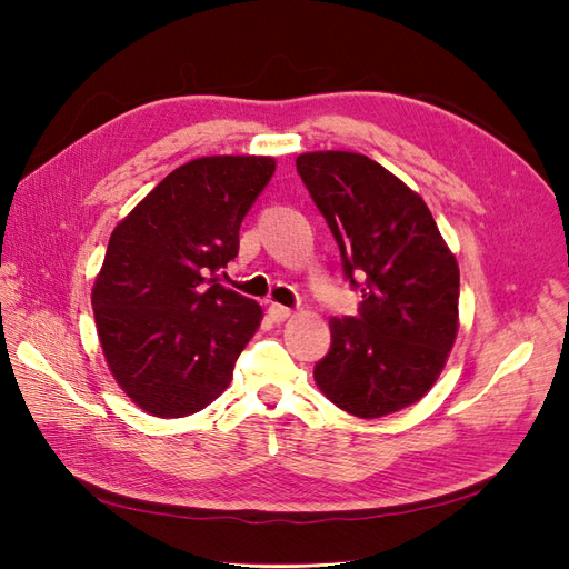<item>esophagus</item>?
<instances>
[{
    "instance_id": "1",
    "label": "esophagus",
    "mask_w": 569,
    "mask_h": 569,
    "mask_svg": "<svg viewBox=\"0 0 569 569\" xmlns=\"http://www.w3.org/2000/svg\"><path fill=\"white\" fill-rule=\"evenodd\" d=\"M268 313H270V318H272L274 322H282V320H287V318L291 316L289 308L282 306V303H270V306H268Z\"/></svg>"
}]
</instances>
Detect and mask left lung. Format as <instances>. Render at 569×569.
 I'll list each match as a JSON object with an SVG mask.
<instances>
[{
	"label": "left lung",
	"instance_id": "8db88e82",
	"mask_svg": "<svg viewBox=\"0 0 569 569\" xmlns=\"http://www.w3.org/2000/svg\"><path fill=\"white\" fill-rule=\"evenodd\" d=\"M297 173L337 239L343 278L363 295L358 316L330 320V351L313 377L351 416H389L420 401L449 358L456 256L427 203L363 153H301Z\"/></svg>",
	"mask_w": 569,
	"mask_h": 569
}]
</instances>
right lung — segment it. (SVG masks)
I'll use <instances>...</instances> for the list:
<instances>
[{"instance_id":"add662e5","label":"right lung","mask_w":569,"mask_h":569,"mask_svg":"<svg viewBox=\"0 0 569 569\" xmlns=\"http://www.w3.org/2000/svg\"><path fill=\"white\" fill-rule=\"evenodd\" d=\"M274 173L270 157H203L166 176L118 222L92 289L101 349L130 399L184 418L228 389L261 325L253 299L216 278Z\"/></svg>"}]
</instances>
